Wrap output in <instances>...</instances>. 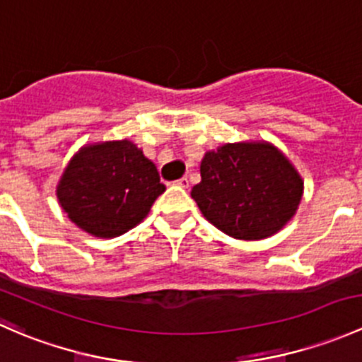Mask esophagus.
Here are the masks:
<instances>
[{"mask_svg":"<svg viewBox=\"0 0 362 362\" xmlns=\"http://www.w3.org/2000/svg\"><path fill=\"white\" fill-rule=\"evenodd\" d=\"M175 184L180 185V187H184V189H187L189 187V178L187 177H182V178H178V180L175 182Z\"/></svg>","mask_w":362,"mask_h":362,"instance_id":"obj_1","label":"esophagus"}]
</instances>
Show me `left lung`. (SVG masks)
I'll use <instances>...</instances> for the list:
<instances>
[{
	"label": "left lung",
	"instance_id": "obj_1",
	"mask_svg": "<svg viewBox=\"0 0 362 362\" xmlns=\"http://www.w3.org/2000/svg\"><path fill=\"white\" fill-rule=\"evenodd\" d=\"M204 217L238 240H262L293 218L303 180L269 144H228L206 152L191 191Z\"/></svg>",
	"mask_w": 362,
	"mask_h": 362
}]
</instances>
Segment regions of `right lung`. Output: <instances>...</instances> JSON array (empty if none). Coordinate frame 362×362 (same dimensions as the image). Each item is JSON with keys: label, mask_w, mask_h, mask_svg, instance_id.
I'll return each instance as SVG.
<instances>
[{"label": "right lung", "mask_w": 362, "mask_h": 362, "mask_svg": "<svg viewBox=\"0 0 362 362\" xmlns=\"http://www.w3.org/2000/svg\"><path fill=\"white\" fill-rule=\"evenodd\" d=\"M164 191L156 164L122 140L83 147L64 170L57 199L80 229L113 238L140 224Z\"/></svg>", "instance_id": "1"}]
</instances>
